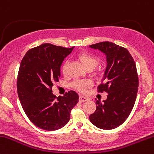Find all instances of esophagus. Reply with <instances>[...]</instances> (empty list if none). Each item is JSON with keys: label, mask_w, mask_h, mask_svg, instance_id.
<instances>
[{"label": "esophagus", "mask_w": 154, "mask_h": 154, "mask_svg": "<svg viewBox=\"0 0 154 154\" xmlns=\"http://www.w3.org/2000/svg\"><path fill=\"white\" fill-rule=\"evenodd\" d=\"M88 100V99H87L86 97H85V96H81L80 97H79V101H80V102H85V101H86Z\"/></svg>", "instance_id": "esophagus-1"}]
</instances>
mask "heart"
Instances as JSON below:
<instances>
[{"label": "heart", "mask_w": 154, "mask_h": 154, "mask_svg": "<svg viewBox=\"0 0 154 154\" xmlns=\"http://www.w3.org/2000/svg\"><path fill=\"white\" fill-rule=\"evenodd\" d=\"M81 62L83 64L85 67L87 69H93L98 66L99 64V59L95 55L89 53H80L78 56ZM68 69V61H64L61 66V71L64 75H66ZM90 82L88 80H75L72 83V87L75 90L85 93L88 90L89 87L90 86Z\"/></svg>", "instance_id": "heart-1"}]
</instances>
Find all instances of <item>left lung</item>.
<instances>
[{"label":"left lung","instance_id":"1","mask_svg":"<svg viewBox=\"0 0 154 154\" xmlns=\"http://www.w3.org/2000/svg\"><path fill=\"white\" fill-rule=\"evenodd\" d=\"M90 47L107 56V65L97 90L107 93V98L103 103L96 101V110L89 119L100 129H114L125 122L135 104L139 87L135 61L126 48L112 42L97 43Z\"/></svg>","mask_w":154,"mask_h":154}]
</instances>
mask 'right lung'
<instances>
[{
  "label": "right lung",
  "mask_w": 154,
  "mask_h": 154,
  "mask_svg": "<svg viewBox=\"0 0 154 154\" xmlns=\"http://www.w3.org/2000/svg\"><path fill=\"white\" fill-rule=\"evenodd\" d=\"M73 48L43 44L28 50L20 62L17 78L19 100L30 121L45 131L65 126L79 101L73 90L61 97L52 91L53 83L59 81L63 61Z\"/></svg>",
  "instance_id": "right-lung-1"
}]
</instances>
